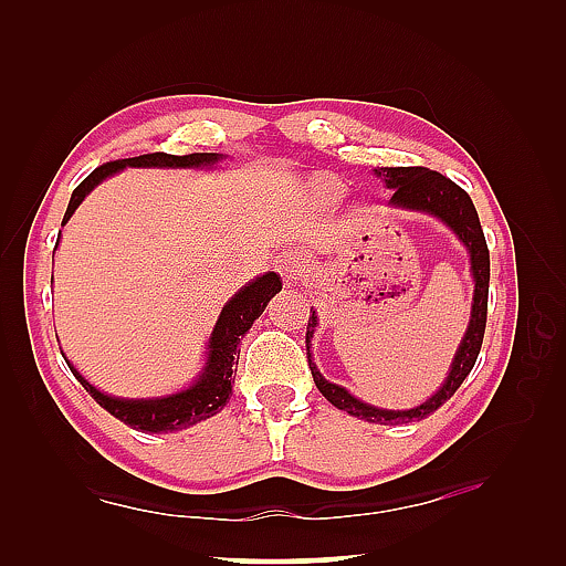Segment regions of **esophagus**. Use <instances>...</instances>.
I'll list each match as a JSON object with an SVG mask.
<instances>
[{
    "label": "esophagus",
    "mask_w": 566,
    "mask_h": 566,
    "mask_svg": "<svg viewBox=\"0 0 566 566\" xmlns=\"http://www.w3.org/2000/svg\"><path fill=\"white\" fill-rule=\"evenodd\" d=\"M274 268L282 274V280L286 284H296L306 274V262L302 255H296V252H282V255L276 258Z\"/></svg>",
    "instance_id": "esophagus-1"
}]
</instances>
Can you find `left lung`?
<instances>
[{
    "mask_svg": "<svg viewBox=\"0 0 566 566\" xmlns=\"http://www.w3.org/2000/svg\"><path fill=\"white\" fill-rule=\"evenodd\" d=\"M377 177L387 182L389 189H394L391 201L394 207L411 209V211H423L438 216L442 223H448L457 238L462 240L464 248L469 250V260H472V276H474V302H472V318H469V326L464 338L460 343V350H457L450 375L444 379L442 387L430 396L426 403L416 408H408V411H387V408H377L363 403L355 399L347 389L338 387V384H331L326 377L321 375L318 367L311 359V338H314V328L318 323L316 311L308 316L306 326V357L311 375L318 391L326 396V399L347 411L355 418H363L367 423H379V426H399V423H411V420H423L432 411L450 399V396L460 389V384L467 379L469 371H472L479 350H482L484 343V331H486V304H489V248L486 238L482 231V223H479V216L472 199H469L462 187H457L450 177H444L436 170H428V167H381L375 170Z\"/></svg>",
    "mask_w": 566,
    "mask_h": 566,
    "instance_id": "obj_1",
    "label": "left lung"
}]
</instances>
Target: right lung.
Wrapping results in <instances>:
<instances>
[{
  "label": "right lung",
  "instance_id": "add662e5",
  "mask_svg": "<svg viewBox=\"0 0 566 566\" xmlns=\"http://www.w3.org/2000/svg\"><path fill=\"white\" fill-rule=\"evenodd\" d=\"M219 160H221L219 153H189V155L148 153V155H138V158L106 163L97 167L90 177H84L77 185V189L72 191L63 226L70 221V216L75 213L82 199L87 197L90 191L102 182V179L124 170V167H211ZM280 290H282V280L276 272L255 276L248 286H243V290H240L231 302L223 306L219 321H216L213 333L209 338V347H207L209 357H207V365L201 369V375L195 379V384H191L189 389L163 396V399H116V396L94 389L92 384L70 365V359H65V363L82 387L92 394V399L102 408H106L114 418L122 420V423L143 432H172V430L189 428L199 423V420H207L219 413L226 406V401L231 399L233 371L240 355V338L250 331V326L255 323V318H260L270 298Z\"/></svg>",
  "mask_w": 566,
  "mask_h": 566
}]
</instances>
